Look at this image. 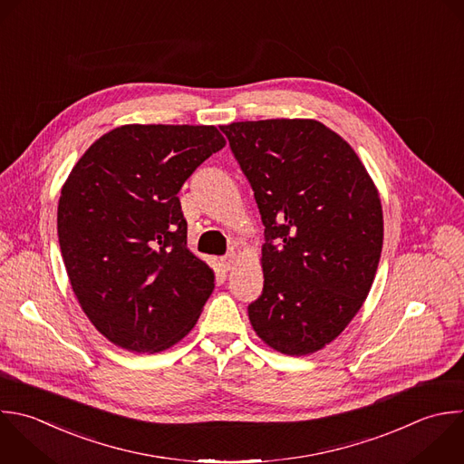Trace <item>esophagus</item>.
Wrapping results in <instances>:
<instances>
[{"mask_svg":"<svg viewBox=\"0 0 464 464\" xmlns=\"http://www.w3.org/2000/svg\"><path fill=\"white\" fill-rule=\"evenodd\" d=\"M234 263H236V254L234 252H228L227 256L221 257V265H223L225 270H230L234 266Z\"/></svg>","mask_w":464,"mask_h":464,"instance_id":"34e87169","label":"esophagus"}]
</instances>
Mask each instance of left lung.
Masks as SVG:
<instances>
[{"mask_svg": "<svg viewBox=\"0 0 464 464\" xmlns=\"http://www.w3.org/2000/svg\"><path fill=\"white\" fill-rule=\"evenodd\" d=\"M265 225L256 334L286 355L334 341L362 306L381 257L382 208L353 149L315 120L219 127Z\"/></svg>", "mask_w": 464, "mask_h": 464, "instance_id": "left-lung-1", "label": "left lung"}]
</instances>
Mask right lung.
Returning <instances> with one entry per match:
<instances>
[{
	"label": "right lung",
	"instance_id": "1",
	"mask_svg": "<svg viewBox=\"0 0 464 464\" xmlns=\"http://www.w3.org/2000/svg\"><path fill=\"white\" fill-rule=\"evenodd\" d=\"M225 143L214 125H123L69 174L62 256L83 312L116 346L161 352L199 319L216 277L187 248L178 192Z\"/></svg>",
	"mask_w": 464,
	"mask_h": 464
}]
</instances>
